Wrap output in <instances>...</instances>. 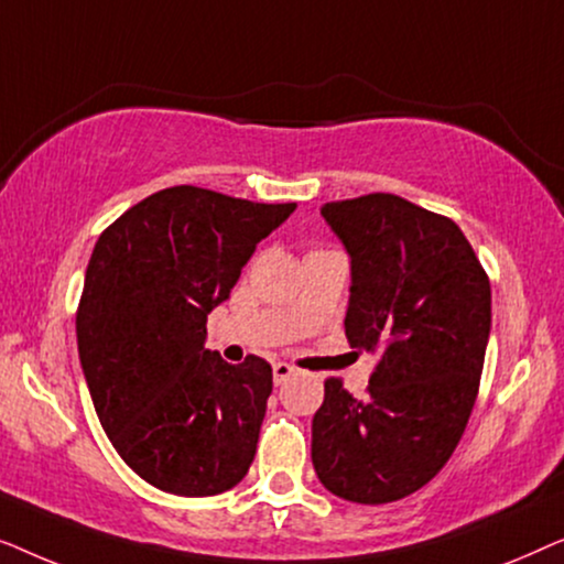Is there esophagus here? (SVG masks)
I'll list each match as a JSON object with an SVG mask.
<instances>
[{"label": "esophagus", "mask_w": 564, "mask_h": 564, "mask_svg": "<svg viewBox=\"0 0 564 564\" xmlns=\"http://www.w3.org/2000/svg\"><path fill=\"white\" fill-rule=\"evenodd\" d=\"M272 375H274V384H282V382H288L290 375H295V367H290L288 361H276V365L272 367Z\"/></svg>", "instance_id": "1"}]
</instances>
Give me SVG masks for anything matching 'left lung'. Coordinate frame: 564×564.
<instances>
[{"instance_id": "left-lung-1", "label": "left lung", "mask_w": 564, "mask_h": 564, "mask_svg": "<svg viewBox=\"0 0 564 564\" xmlns=\"http://www.w3.org/2000/svg\"><path fill=\"white\" fill-rule=\"evenodd\" d=\"M351 259L346 338L377 351L365 398L326 380L313 467L351 503L423 488L457 449L480 388L490 282L459 226L398 195L321 207Z\"/></svg>"}]
</instances>
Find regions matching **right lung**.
<instances>
[{"label":"right lung","mask_w":564,"mask_h":564,"mask_svg":"<svg viewBox=\"0 0 564 564\" xmlns=\"http://www.w3.org/2000/svg\"><path fill=\"white\" fill-rule=\"evenodd\" d=\"M295 207L182 184L141 199L95 243L76 313L84 380L112 446L153 488L218 496L249 473L272 367L228 365L205 349V326Z\"/></svg>","instance_id":"add662e5"}]
</instances>
